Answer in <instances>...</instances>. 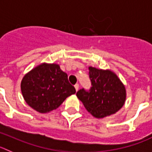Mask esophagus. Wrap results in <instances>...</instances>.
<instances>
[{
    "label": "esophagus",
    "instance_id": "1",
    "mask_svg": "<svg viewBox=\"0 0 152 152\" xmlns=\"http://www.w3.org/2000/svg\"><path fill=\"white\" fill-rule=\"evenodd\" d=\"M74 87H75V89H76V91H77L79 90V84H76L74 86Z\"/></svg>",
    "mask_w": 152,
    "mask_h": 152
}]
</instances>
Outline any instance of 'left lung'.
Here are the masks:
<instances>
[{
	"label": "left lung",
	"instance_id": "left-lung-1",
	"mask_svg": "<svg viewBox=\"0 0 152 152\" xmlns=\"http://www.w3.org/2000/svg\"><path fill=\"white\" fill-rule=\"evenodd\" d=\"M88 69L91 87L89 91L80 89L76 96L94 117L103 118L115 114L124 104L125 87L111 70L92 66Z\"/></svg>",
	"mask_w": 152,
	"mask_h": 152
}]
</instances>
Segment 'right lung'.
Masks as SVG:
<instances>
[{
	"label": "right lung",
	"instance_id": "right-lung-1",
	"mask_svg": "<svg viewBox=\"0 0 152 152\" xmlns=\"http://www.w3.org/2000/svg\"><path fill=\"white\" fill-rule=\"evenodd\" d=\"M21 90L25 102L40 113L60 106L76 89L69 83L67 74L56 64H41L23 77Z\"/></svg>",
	"mask_w": 152,
	"mask_h": 152
}]
</instances>
